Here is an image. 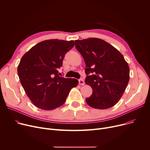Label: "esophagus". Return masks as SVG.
Wrapping results in <instances>:
<instances>
[{
    "mask_svg": "<svg viewBox=\"0 0 150 150\" xmlns=\"http://www.w3.org/2000/svg\"><path fill=\"white\" fill-rule=\"evenodd\" d=\"M84 84H85V83L83 79L79 80V84H80L81 86H83V85H84Z\"/></svg>",
    "mask_w": 150,
    "mask_h": 150,
    "instance_id": "esophagus-1",
    "label": "esophagus"
}]
</instances>
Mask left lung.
I'll return each instance as SVG.
<instances>
[{"mask_svg": "<svg viewBox=\"0 0 150 150\" xmlns=\"http://www.w3.org/2000/svg\"><path fill=\"white\" fill-rule=\"evenodd\" d=\"M75 47L84 60L86 84L92 89L86 98L91 107L105 109L121 98L129 80V68L122 54L101 39L76 40Z\"/></svg>", "mask_w": 150, "mask_h": 150, "instance_id": "1", "label": "left lung"}]
</instances>
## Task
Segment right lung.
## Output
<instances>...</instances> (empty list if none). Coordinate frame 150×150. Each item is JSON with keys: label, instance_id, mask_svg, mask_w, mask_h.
Segmentation results:
<instances>
[{"label": "right lung", "instance_id": "obj_1", "mask_svg": "<svg viewBox=\"0 0 150 150\" xmlns=\"http://www.w3.org/2000/svg\"><path fill=\"white\" fill-rule=\"evenodd\" d=\"M74 45V41L49 39L36 44L22 57L18 67L19 80L38 108L52 110L61 106L70 90L78 85V80L58 74L66 53Z\"/></svg>", "mask_w": 150, "mask_h": 150}]
</instances>
